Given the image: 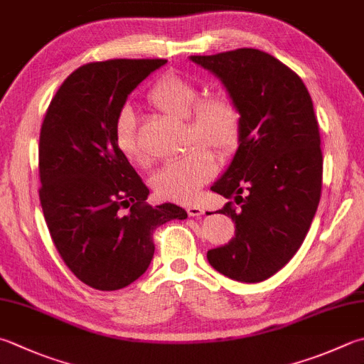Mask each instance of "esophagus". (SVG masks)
Listing matches in <instances>:
<instances>
[{"label":"esophagus","instance_id":"1","mask_svg":"<svg viewBox=\"0 0 364 364\" xmlns=\"http://www.w3.org/2000/svg\"><path fill=\"white\" fill-rule=\"evenodd\" d=\"M187 212H188L190 217H200V215L204 214V209L201 208V205H198V204H188L187 205Z\"/></svg>","mask_w":364,"mask_h":364}]
</instances>
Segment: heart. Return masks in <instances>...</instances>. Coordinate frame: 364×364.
Returning <instances> with one entry per match:
<instances>
[{
	"mask_svg": "<svg viewBox=\"0 0 364 364\" xmlns=\"http://www.w3.org/2000/svg\"><path fill=\"white\" fill-rule=\"evenodd\" d=\"M193 82L177 74L161 77L149 92V101L159 111L174 119L188 120V141L200 142L226 155L237 147L241 138V112L230 95L215 93L200 101ZM114 139L123 159L136 166H147L149 156L136 138L134 114L125 109L114 127ZM215 174V160L208 149L193 147L181 159L160 168L150 179L155 195L163 200L191 203L204 183Z\"/></svg>",
	"mask_w": 364,
	"mask_h": 364,
	"instance_id": "1",
	"label": "heart"
}]
</instances>
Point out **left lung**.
Returning a JSON list of instances; mask_svg holds the SVG:
<instances>
[{"mask_svg": "<svg viewBox=\"0 0 364 364\" xmlns=\"http://www.w3.org/2000/svg\"><path fill=\"white\" fill-rule=\"evenodd\" d=\"M190 60L222 82L242 120L236 154L210 187L240 204L218 210L235 222V237L209 250L208 262L237 282H262L298 252L318 208L323 159L311 95L296 73L258 49Z\"/></svg>", "mask_w": 364, "mask_h": 364, "instance_id": "left-lung-1", "label": "left lung"}]
</instances>
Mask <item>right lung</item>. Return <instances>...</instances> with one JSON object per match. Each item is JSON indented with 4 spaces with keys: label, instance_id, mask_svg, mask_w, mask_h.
Instances as JSON below:
<instances>
[{
    "label": "right lung",
    "instance_id": "obj_1",
    "mask_svg": "<svg viewBox=\"0 0 364 364\" xmlns=\"http://www.w3.org/2000/svg\"><path fill=\"white\" fill-rule=\"evenodd\" d=\"M166 60H107L75 70L50 101L39 136V200L52 241L74 276L102 291L139 279L152 232L187 218L179 205L146 204L149 188L114 139L123 106ZM123 208H129L127 215Z\"/></svg>",
    "mask_w": 364,
    "mask_h": 364
}]
</instances>
